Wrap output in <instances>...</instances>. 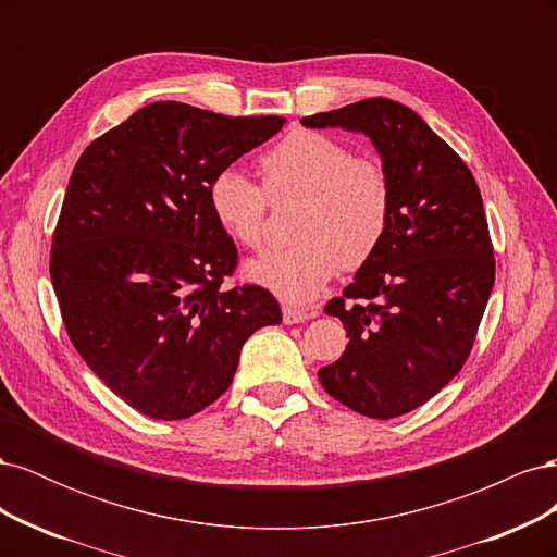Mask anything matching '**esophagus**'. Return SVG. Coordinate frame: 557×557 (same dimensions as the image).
<instances>
[{"mask_svg": "<svg viewBox=\"0 0 557 557\" xmlns=\"http://www.w3.org/2000/svg\"><path fill=\"white\" fill-rule=\"evenodd\" d=\"M313 313L307 309H297V307H283V323L285 325H295V323H305Z\"/></svg>", "mask_w": 557, "mask_h": 557, "instance_id": "obj_1", "label": "esophagus"}]
</instances>
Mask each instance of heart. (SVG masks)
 <instances>
[{
  "mask_svg": "<svg viewBox=\"0 0 557 557\" xmlns=\"http://www.w3.org/2000/svg\"><path fill=\"white\" fill-rule=\"evenodd\" d=\"M269 199L299 197L295 246L246 264V276L290 305H309L344 264L374 256L391 223L393 193L383 166L320 132L297 129L260 160ZM237 166L209 183V209L221 230L246 248H260L267 199Z\"/></svg>",
  "mask_w": 557,
  "mask_h": 557,
  "instance_id": "b5f03b06",
  "label": "heart"
}]
</instances>
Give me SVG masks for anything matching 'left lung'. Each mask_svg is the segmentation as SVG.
Here are the masks:
<instances>
[{
  "label": "left lung",
  "mask_w": 557,
  "mask_h": 557,
  "mask_svg": "<svg viewBox=\"0 0 557 557\" xmlns=\"http://www.w3.org/2000/svg\"><path fill=\"white\" fill-rule=\"evenodd\" d=\"M374 144L391 181V223L374 256L327 301L348 334L318 369L348 409L387 420L432 399L460 372L495 283L479 185L460 156L409 107L385 97L301 117Z\"/></svg>",
  "instance_id": "8db88e82"
}]
</instances>
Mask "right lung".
Masks as SVG:
<instances>
[{
    "instance_id": "obj_1",
    "label": "right lung",
    "mask_w": 557,
    "mask_h": 557,
    "mask_svg": "<svg viewBox=\"0 0 557 557\" xmlns=\"http://www.w3.org/2000/svg\"><path fill=\"white\" fill-rule=\"evenodd\" d=\"M283 125L281 115L153 102L74 166L50 281L81 358L144 416L207 409L230 387L248 336L281 323L269 290L223 288L237 246L209 209V183Z\"/></svg>"
}]
</instances>
